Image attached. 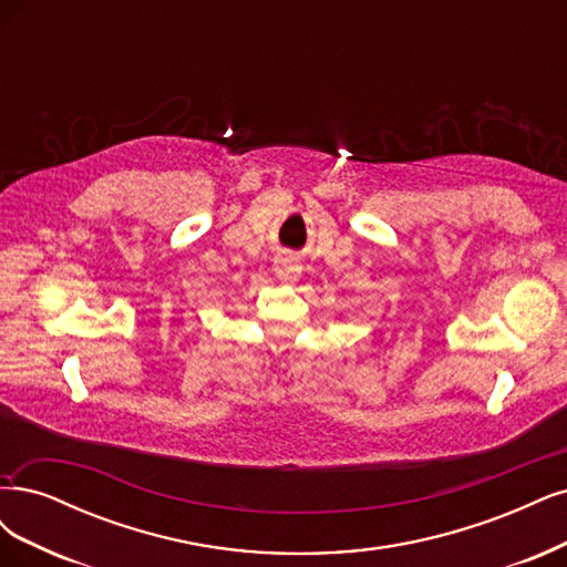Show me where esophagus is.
<instances>
[{"mask_svg":"<svg viewBox=\"0 0 567 567\" xmlns=\"http://www.w3.org/2000/svg\"><path fill=\"white\" fill-rule=\"evenodd\" d=\"M275 271L279 279H296L300 275V265L296 262V258L288 256V252H281L275 260Z\"/></svg>","mask_w":567,"mask_h":567,"instance_id":"34e87169","label":"esophagus"}]
</instances>
